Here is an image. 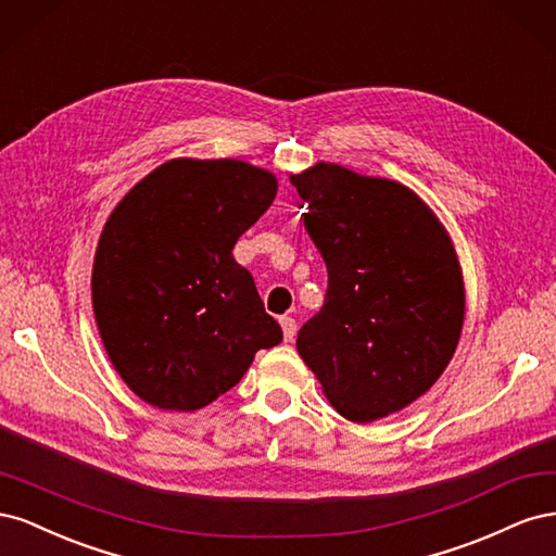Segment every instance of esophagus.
Masks as SVG:
<instances>
[{
	"mask_svg": "<svg viewBox=\"0 0 556 556\" xmlns=\"http://www.w3.org/2000/svg\"><path fill=\"white\" fill-rule=\"evenodd\" d=\"M280 327H282V333H285V341H294L296 336V319L294 317H280Z\"/></svg>",
	"mask_w": 556,
	"mask_h": 556,
	"instance_id": "esophagus-1",
	"label": "esophagus"
}]
</instances>
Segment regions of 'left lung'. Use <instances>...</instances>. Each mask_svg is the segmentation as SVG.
I'll return each instance as SVG.
<instances>
[{
    "mask_svg": "<svg viewBox=\"0 0 556 556\" xmlns=\"http://www.w3.org/2000/svg\"><path fill=\"white\" fill-rule=\"evenodd\" d=\"M290 180L329 276L296 350L336 410L374 422L422 396L457 350L466 306L457 252L433 211L396 180L331 162Z\"/></svg>",
    "mask_w": 556,
    "mask_h": 556,
    "instance_id": "left-lung-1",
    "label": "left lung"
}]
</instances>
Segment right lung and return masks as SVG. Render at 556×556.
<instances>
[{
    "label": "right lung",
    "instance_id": "obj_1",
    "mask_svg": "<svg viewBox=\"0 0 556 556\" xmlns=\"http://www.w3.org/2000/svg\"><path fill=\"white\" fill-rule=\"evenodd\" d=\"M276 192V176L248 162L178 157L109 215L92 266L94 319L115 371L150 406L204 408L257 350L282 341L231 255Z\"/></svg>",
    "mask_w": 556,
    "mask_h": 556
}]
</instances>
